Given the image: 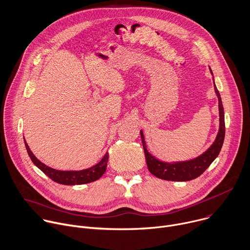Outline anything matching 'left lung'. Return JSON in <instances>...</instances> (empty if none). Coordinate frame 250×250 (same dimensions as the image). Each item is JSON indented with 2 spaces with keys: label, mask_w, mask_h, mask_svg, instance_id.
<instances>
[{
  "label": "left lung",
  "mask_w": 250,
  "mask_h": 250,
  "mask_svg": "<svg viewBox=\"0 0 250 250\" xmlns=\"http://www.w3.org/2000/svg\"><path fill=\"white\" fill-rule=\"evenodd\" d=\"M209 69H210L211 74L213 75L211 68H209ZM213 82H214L215 92L218 96V102H219L220 126H219V131H218V134H217V137H216L214 143L206 149L203 154L198 156L197 158H194V159L188 160V161H184V162H172V163L163 162L147 152L144 133L142 130L140 131L146 166H147L149 172L154 174L155 176H157L161 179H164V180H170V181L192 180V179L197 178L198 176H200L210 167V165L216 160V158L219 156L223 143H224L225 132H226L225 113H224V107H223V104H222V98H221L220 92L215 84L214 78H213Z\"/></svg>",
  "instance_id": "8db88e82"
}]
</instances>
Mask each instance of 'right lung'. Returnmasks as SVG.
I'll return each mask as SVG.
<instances>
[{
  "instance_id": "add662e5",
  "label": "right lung",
  "mask_w": 250,
  "mask_h": 250,
  "mask_svg": "<svg viewBox=\"0 0 250 250\" xmlns=\"http://www.w3.org/2000/svg\"><path fill=\"white\" fill-rule=\"evenodd\" d=\"M24 139V138H23ZM24 145L26 147L27 154L32 161V163L41 170L43 171L48 177L51 178L53 181L64 184V185H81L95 181L101 178L106 170L107 162H108V153L104 155V157L99 161L96 165L92 166L91 167L82 169V170H58L55 168L50 167L43 163H41L30 151V148L24 140Z\"/></svg>"
}]
</instances>
